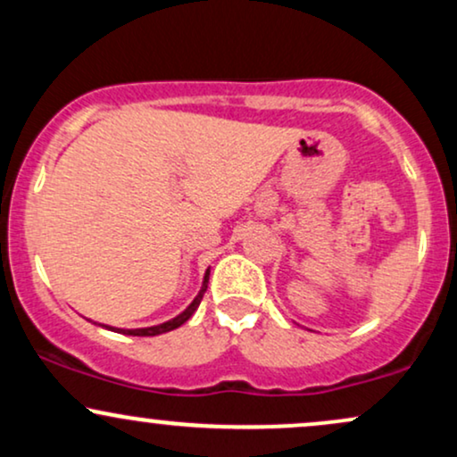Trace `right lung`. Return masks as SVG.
Segmentation results:
<instances>
[{
    "label": "right lung",
    "instance_id": "right-lung-1",
    "mask_svg": "<svg viewBox=\"0 0 457 457\" xmlns=\"http://www.w3.org/2000/svg\"><path fill=\"white\" fill-rule=\"evenodd\" d=\"M208 277H211V269H208L206 272H204V281H202V287H199L197 296L193 298V301H191V305H188V307H187L185 312H182V313H178L176 318L167 320V322H162V324H154V327H145V328H115V327H109V324H101V327H103V328H109V330H113V333L133 335V337H154V335H161V333H170V330H174V328H178V327H182V324H185L187 320L191 318L193 313L197 312L199 303H202V298H204V292H206V287H208Z\"/></svg>",
    "mask_w": 457,
    "mask_h": 457
}]
</instances>
